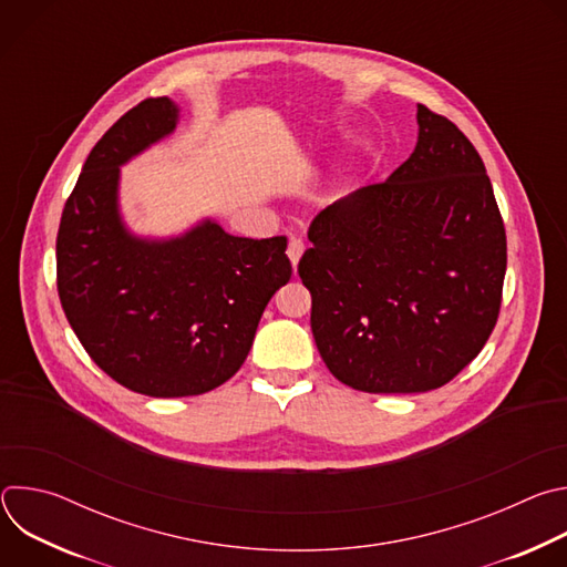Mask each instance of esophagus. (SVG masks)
<instances>
[{
	"instance_id": "34e87169",
	"label": "esophagus",
	"mask_w": 567,
	"mask_h": 567,
	"mask_svg": "<svg viewBox=\"0 0 567 567\" xmlns=\"http://www.w3.org/2000/svg\"><path fill=\"white\" fill-rule=\"evenodd\" d=\"M302 251H305L302 239H300V237H291V239H289V245H287V256H289V260H291L293 271H296V267H298V260H300Z\"/></svg>"
}]
</instances>
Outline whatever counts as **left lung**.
<instances>
[{"mask_svg":"<svg viewBox=\"0 0 567 567\" xmlns=\"http://www.w3.org/2000/svg\"><path fill=\"white\" fill-rule=\"evenodd\" d=\"M415 152L381 184L320 210L298 276L330 372L363 392H426L489 341L507 235L473 143L417 105Z\"/></svg>","mask_w":567,"mask_h":567,"instance_id":"obj_1","label":"left lung"}]
</instances>
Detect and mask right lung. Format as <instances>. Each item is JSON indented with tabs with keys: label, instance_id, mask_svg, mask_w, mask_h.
I'll return each mask as SVG.
<instances>
[{
	"label": "right lung",
	"instance_id": "1",
	"mask_svg": "<svg viewBox=\"0 0 567 567\" xmlns=\"http://www.w3.org/2000/svg\"><path fill=\"white\" fill-rule=\"evenodd\" d=\"M171 99H145L94 145L62 210L58 296L78 341L116 383L193 396L245 363L260 316L289 282L287 237H235L204 221L147 241L118 217V166L175 130Z\"/></svg>",
	"mask_w": 567,
	"mask_h": 567
}]
</instances>
